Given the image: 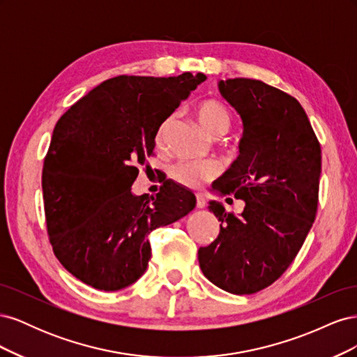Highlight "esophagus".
Masks as SVG:
<instances>
[{
  "instance_id": "34e87169",
  "label": "esophagus",
  "mask_w": 357,
  "mask_h": 357,
  "mask_svg": "<svg viewBox=\"0 0 357 357\" xmlns=\"http://www.w3.org/2000/svg\"><path fill=\"white\" fill-rule=\"evenodd\" d=\"M197 207L198 208L205 207V198H204V195H201V193H198V195H197Z\"/></svg>"
}]
</instances>
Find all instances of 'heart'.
Masks as SVG:
<instances>
[{"mask_svg":"<svg viewBox=\"0 0 357 357\" xmlns=\"http://www.w3.org/2000/svg\"><path fill=\"white\" fill-rule=\"evenodd\" d=\"M195 114L201 128L211 138H222L228 134L231 128V114L226 107L215 100H204L195 107ZM172 123V117L162 121L156 131V144L165 143L167 134ZM219 174V167L213 162H193L183 160L171 168V177L178 185L188 189H199L204 183L213 180Z\"/></svg>","mask_w":357,"mask_h":357,"instance_id":"1","label":"heart"}]
</instances>
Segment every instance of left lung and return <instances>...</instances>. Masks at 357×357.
<instances>
[{"mask_svg":"<svg viewBox=\"0 0 357 357\" xmlns=\"http://www.w3.org/2000/svg\"><path fill=\"white\" fill-rule=\"evenodd\" d=\"M219 91L243 121L240 156L213 183L245 202L240 215L208 210L220 232L198 250L204 275L235 295L273 284L294 262L316 219L321 150L302 105L261 80L228 79Z\"/></svg>","mask_w":357,"mask_h":357,"instance_id":"left-lung-1","label":"left lung"}]
</instances>
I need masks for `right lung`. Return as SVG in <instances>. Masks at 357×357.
I'll list each match as a JSON object with an SVG mask.
<instances>
[{"instance_id": "right-lung-1", "label": "right lung", "mask_w": 357, "mask_h": 357, "mask_svg": "<svg viewBox=\"0 0 357 357\" xmlns=\"http://www.w3.org/2000/svg\"><path fill=\"white\" fill-rule=\"evenodd\" d=\"M205 79L117 75L58 121L41 176L47 234L84 284L114 291L135 283L152 256L147 235L195 208V195L171 180L156 197H135L131 186L162 121Z\"/></svg>"}]
</instances>
